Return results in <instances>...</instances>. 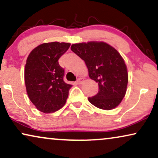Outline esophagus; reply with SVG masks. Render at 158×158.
<instances>
[{"mask_svg": "<svg viewBox=\"0 0 158 158\" xmlns=\"http://www.w3.org/2000/svg\"><path fill=\"white\" fill-rule=\"evenodd\" d=\"M83 81H84L83 79H81V78H79V79H78L77 80V82L78 85H80V84L82 83Z\"/></svg>", "mask_w": 158, "mask_h": 158, "instance_id": "34e87169", "label": "esophagus"}]
</instances>
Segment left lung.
<instances>
[{"label": "left lung", "mask_w": 158, "mask_h": 158, "mask_svg": "<svg viewBox=\"0 0 158 158\" xmlns=\"http://www.w3.org/2000/svg\"><path fill=\"white\" fill-rule=\"evenodd\" d=\"M71 50L85 62L90 79L98 83V93L88 98L90 103L103 110L118 106L128 84L127 66L119 52L103 42L73 44Z\"/></svg>", "instance_id": "left-lung-1"}]
</instances>
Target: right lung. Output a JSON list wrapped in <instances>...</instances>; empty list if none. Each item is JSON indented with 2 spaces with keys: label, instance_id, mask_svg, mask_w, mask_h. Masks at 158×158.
Returning <instances> with one entry per match:
<instances>
[{
  "label": "right lung",
  "instance_id": "obj_1",
  "mask_svg": "<svg viewBox=\"0 0 158 158\" xmlns=\"http://www.w3.org/2000/svg\"><path fill=\"white\" fill-rule=\"evenodd\" d=\"M70 43L52 42L35 48L27 60L24 80L29 100L41 112L53 113L66 103L72 85L64 81V69L58 59Z\"/></svg>",
  "mask_w": 158,
  "mask_h": 158
}]
</instances>
